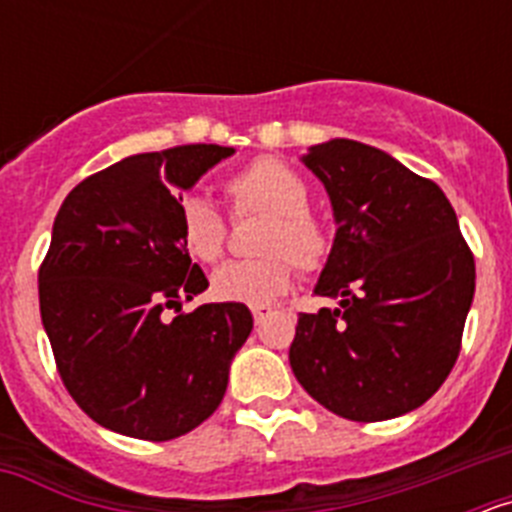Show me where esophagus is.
<instances>
[{
    "mask_svg": "<svg viewBox=\"0 0 512 512\" xmlns=\"http://www.w3.org/2000/svg\"><path fill=\"white\" fill-rule=\"evenodd\" d=\"M251 312H253V320H256V323H261V320H264L266 315L271 312V307L269 305H253Z\"/></svg>",
    "mask_w": 512,
    "mask_h": 512,
    "instance_id": "1",
    "label": "esophagus"
}]
</instances>
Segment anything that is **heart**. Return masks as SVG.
Segmentation results:
<instances>
[{
    "label": "heart",
    "instance_id": "b5f03b06",
    "mask_svg": "<svg viewBox=\"0 0 512 512\" xmlns=\"http://www.w3.org/2000/svg\"><path fill=\"white\" fill-rule=\"evenodd\" d=\"M233 215H269L259 238L261 259L228 261L212 274V292L225 302L266 305L287 295L300 271H318L328 261L330 228L310 210V184L300 171L271 156L253 158L225 182ZM179 241L192 259L215 264L225 251L228 223L215 205L189 197L179 210Z\"/></svg>",
    "mask_w": 512,
    "mask_h": 512
}]
</instances>
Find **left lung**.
Listing matches in <instances>:
<instances>
[{"mask_svg":"<svg viewBox=\"0 0 512 512\" xmlns=\"http://www.w3.org/2000/svg\"><path fill=\"white\" fill-rule=\"evenodd\" d=\"M336 217L315 295L336 310L302 312L289 364L330 413L377 423L420 408L459 359L474 297V256L436 182L359 140L302 156Z\"/></svg>","mask_w":512,"mask_h":512,"instance_id":"obj_1","label":"left lung"}]
</instances>
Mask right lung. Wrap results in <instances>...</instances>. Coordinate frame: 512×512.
I'll use <instances>...</instances> for the list:
<instances>
[{
    "instance_id": "right-lung-1",
    "label": "right lung",
    "mask_w": 512,
    "mask_h": 512,
    "mask_svg": "<svg viewBox=\"0 0 512 512\" xmlns=\"http://www.w3.org/2000/svg\"><path fill=\"white\" fill-rule=\"evenodd\" d=\"M233 153L194 143L128 156L76 184L58 210L40 318L69 395L110 431L171 441L223 402L253 318L243 302L182 312L210 282L179 241V210L182 192Z\"/></svg>"
}]
</instances>
